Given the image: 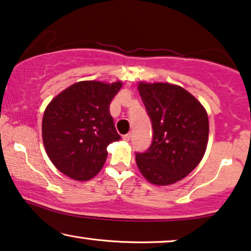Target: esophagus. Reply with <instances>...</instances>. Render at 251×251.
Segmentation results:
<instances>
[{"mask_svg": "<svg viewBox=\"0 0 251 251\" xmlns=\"http://www.w3.org/2000/svg\"><path fill=\"white\" fill-rule=\"evenodd\" d=\"M123 140L124 141H129L131 140V133H128V134H125L123 136Z\"/></svg>", "mask_w": 251, "mask_h": 251, "instance_id": "esophagus-1", "label": "esophagus"}]
</instances>
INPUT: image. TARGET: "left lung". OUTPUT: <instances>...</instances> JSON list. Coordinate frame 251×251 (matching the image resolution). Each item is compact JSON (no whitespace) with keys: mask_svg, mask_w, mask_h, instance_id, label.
<instances>
[{"mask_svg":"<svg viewBox=\"0 0 251 251\" xmlns=\"http://www.w3.org/2000/svg\"><path fill=\"white\" fill-rule=\"evenodd\" d=\"M138 91L151 119L153 138L148 151L136 153V165L152 185H172L188 176L204 156L208 113L178 85L140 81Z\"/></svg>","mask_w":251,"mask_h":251,"instance_id":"left-lung-1","label":"left lung"}]
</instances>
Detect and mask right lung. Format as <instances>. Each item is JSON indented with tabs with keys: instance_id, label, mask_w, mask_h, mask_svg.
<instances>
[{
	"instance_id": "1",
	"label": "right lung",
	"mask_w": 251,
	"mask_h": 251,
	"mask_svg": "<svg viewBox=\"0 0 251 251\" xmlns=\"http://www.w3.org/2000/svg\"><path fill=\"white\" fill-rule=\"evenodd\" d=\"M122 81L85 80L56 95L43 112L42 141L55 168L76 181H88L104 165L106 147L118 141L109 111Z\"/></svg>"
}]
</instances>
